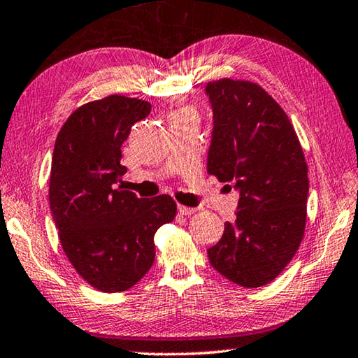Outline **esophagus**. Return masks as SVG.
Masks as SVG:
<instances>
[{"label": "esophagus", "mask_w": 358, "mask_h": 358, "mask_svg": "<svg viewBox=\"0 0 358 358\" xmlns=\"http://www.w3.org/2000/svg\"><path fill=\"white\" fill-rule=\"evenodd\" d=\"M197 212L196 207H186V206H178V213L180 215H192Z\"/></svg>", "instance_id": "34e87169"}]
</instances>
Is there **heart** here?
<instances>
[{"label": "heart", "mask_w": 358, "mask_h": 358, "mask_svg": "<svg viewBox=\"0 0 358 358\" xmlns=\"http://www.w3.org/2000/svg\"><path fill=\"white\" fill-rule=\"evenodd\" d=\"M181 111H189V110H181Z\"/></svg>", "instance_id": "heart-1"}]
</instances>
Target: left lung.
Segmentation results:
<instances>
[{
	"instance_id": "left-lung-1",
	"label": "left lung",
	"mask_w": 358,
	"mask_h": 358,
	"mask_svg": "<svg viewBox=\"0 0 358 358\" xmlns=\"http://www.w3.org/2000/svg\"><path fill=\"white\" fill-rule=\"evenodd\" d=\"M213 110L207 172L239 191L236 221H226L208 259L226 279L263 287L290 263L303 241L308 164L287 113L250 81L206 86Z\"/></svg>"
}]
</instances>
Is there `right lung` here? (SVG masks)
Segmentation results:
<instances>
[{"instance_id":"1","label":"right lung","mask_w":358,"mask_h":358,"mask_svg":"<svg viewBox=\"0 0 358 358\" xmlns=\"http://www.w3.org/2000/svg\"><path fill=\"white\" fill-rule=\"evenodd\" d=\"M145 100L108 95L79 106L57 135L49 203L66 258L89 285L126 292L155 263V234L173 221L167 194L143 199L117 183L121 146L135 122L150 115Z\"/></svg>"}]
</instances>
